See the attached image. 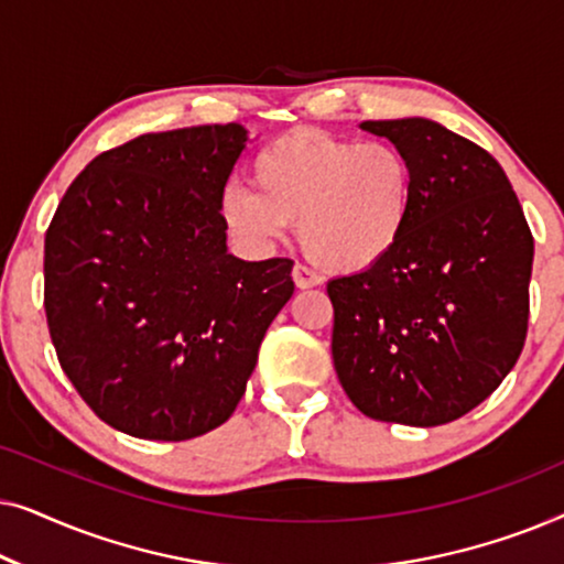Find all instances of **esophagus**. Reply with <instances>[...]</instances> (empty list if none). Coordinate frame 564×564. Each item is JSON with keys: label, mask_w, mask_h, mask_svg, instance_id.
I'll return each mask as SVG.
<instances>
[{"label": "esophagus", "mask_w": 564, "mask_h": 564, "mask_svg": "<svg viewBox=\"0 0 564 564\" xmlns=\"http://www.w3.org/2000/svg\"><path fill=\"white\" fill-rule=\"evenodd\" d=\"M292 280H295V284L300 290H307V288H315V284H321V274L313 272L311 267L305 264H295L292 267Z\"/></svg>", "instance_id": "esophagus-1"}]
</instances>
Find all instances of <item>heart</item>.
Wrapping results in <instances>:
<instances>
[{
  "label": "heart",
  "mask_w": 564,
  "mask_h": 564,
  "mask_svg": "<svg viewBox=\"0 0 564 564\" xmlns=\"http://www.w3.org/2000/svg\"><path fill=\"white\" fill-rule=\"evenodd\" d=\"M251 187L218 197L230 234L272 243L297 223L303 251L330 272H361L395 249L411 220L415 174L398 145L292 130L251 161Z\"/></svg>",
  "instance_id": "b5f03b06"
}]
</instances>
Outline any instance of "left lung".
<instances>
[{"instance_id": "8db88e82", "label": "left lung", "mask_w": 564, "mask_h": 564, "mask_svg": "<svg viewBox=\"0 0 564 564\" xmlns=\"http://www.w3.org/2000/svg\"><path fill=\"white\" fill-rule=\"evenodd\" d=\"M361 128L405 153L415 197L388 257L328 282L334 367L369 419L442 426L480 405L519 359L534 236L477 143L426 118Z\"/></svg>"}]
</instances>
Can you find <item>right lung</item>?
Segmentation results:
<instances>
[{
	"instance_id": "add662e5",
	"label": "right lung",
	"mask_w": 564,
	"mask_h": 564,
	"mask_svg": "<svg viewBox=\"0 0 564 564\" xmlns=\"http://www.w3.org/2000/svg\"><path fill=\"white\" fill-rule=\"evenodd\" d=\"M246 130L145 133L89 161L45 230L43 305L58 365L107 426L153 442L230 419L290 259L226 249L218 197Z\"/></svg>"
}]
</instances>
